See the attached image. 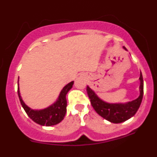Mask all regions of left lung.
<instances>
[{"instance_id":"left-lung-1","label":"left lung","mask_w":157,"mask_h":157,"mask_svg":"<svg viewBox=\"0 0 157 157\" xmlns=\"http://www.w3.org/2000/svg\"><path fill=\"white\" fill-rule=\"evenodd\" d=\"M127 50L125 47H123ZM140 96L137 99L128 102L127 104H109L105 101H101L95 93L89 86H87L86 91L89 98L90 100L91 105L94 110L98 115L103 117L105 120H109L111 123H120L129 120L135 115L137 111L141 105L144 93V83L143 77L141 73L140 75Z\"/></svg>"}]
</instances>
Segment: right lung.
Segmentation results:
<instances>
[{"label": "right lung", "instance_id": "add662e5", "mask_svg": "<svg viewBox=\"0 0 157 157\" xmlns=\"http://www.w3.org/2000/svg\"><path fill=\"white\" fill-rule=\"evenodd\" d=\"M74 84V81L71 82L67 85L65 86L60 92L57 101L48 108L43 110L35 111L30 109L29 107L25 105L19 94L18 88V95L19 101L25 110L27 116L34 122L41 126H53L60 123L64 118L67 112V100L66 95L69 90L71 89Z\"/></svg>", "mask_w": 157, "mask_h": 157}]
</instances>
